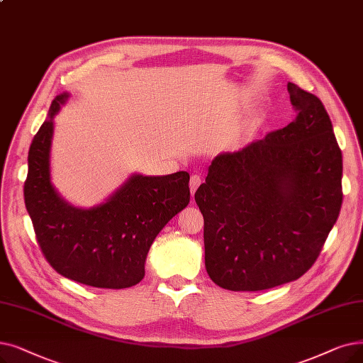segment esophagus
Returning a JSON list of instances; mask_svg holds the SVG:
<instances>
[{"label": "esophagus", "instance_id": "1", "mask_svg": "<svg viewBox=\"0 0 363 363\" xmlns=\"http://www.w3.org/2000/svg\"><path fill=\"white\" fill-rule=\"evenodd\" d=\"M201 184V178L199 175H193L191 179H190V191H191V196H194L196 190L199 188V185Z\"/></svg>", "mask_w": 363, "mask_h": 363}]
</instances>
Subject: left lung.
Instances as JSON below:
<instances>
[{"label":"left lung","instance_id":"left-lung-1","mask_svg":"<svg viewBox=\"0 0 363 363\" xmlns=\"http://www.w3.org/2000/svg\"><path fill=\"white\" fill-rule=\"evenodd\" d=\"M296 117L245 148L216 155L196 191L204 265L228 291L301 277L340 215L342 157L320 99L288 83Z\"/></svg>","mask_w":363,"mask_h":363}]
</instances>
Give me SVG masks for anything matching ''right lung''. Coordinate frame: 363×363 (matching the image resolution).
Here are the masks:
<instances>
[{"label": "right lung", "instance_id": "add662e5", "mask_svg": "<svg viewBox=\"0 0 363 363\" xmlns=\"http://www.w3.org/2000/svg\"><path fill=\"white\" fill-rule=\"evenodd\" d=\"M68 98L67 91L57 94L30 144L23 188L26 211L45 259L59 274L94 288H130L145 276L157 234L190 203V175L135 173L98 206H72L50 177L53 118Z\"/></svg>", "mask_w": 363, "mask_h": 363}]
</instances>
